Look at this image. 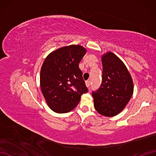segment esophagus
Returning a JSON list of instances; mask_svg holds the SVG:
<instances>
[{
	"mask_svg": "<svg viewBox=\"0 0 156 156\" xmlns=\"http://www.w3.org/2000/svg\"><path fill=\"white\" fill-rule=\"evenodd\" d=\"M86 85H87V87L88 88H90V80L86 81Z\"/></svg>",
	"mask_w": 156,
	"mask_h": 156,
	"instance_id": "obj_1",
	"label": "esophagus"
}]
</instances>
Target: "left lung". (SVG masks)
<instances>
[{
    "label": "left lung",
    "instance_id": "1",
    "mask_svg": "<svg viewBox=\"0 0 156 156\" xmlns=\"http://www.w3.org/2000/svg\"><path fill=\"white\" fill-rule=\"evenodd\" d=\"M101 84L92 91L94 106L102 115H118L130 100L133 84L125 64L117 55L108 52L102 57Z\"/></svg>",
    "mask_w": 156,
    "mask_h": 156
}]
</instances>
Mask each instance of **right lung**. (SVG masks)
<instances>
[{
	"label": "right lung",
	"instance_id": "1",
	"mask_svg": "<svg viewBox=\"0 0 156 156\" xmlns=\"http://www.w3.org/2000/svg\"><path fill=\"white\" fill-rule=\"evenodd\" d=\"M86 49L69 45L51 53L45 58L40 73L41 92L52 111L66 113L74 109L81 95L88 91L79 68Z\"/></svg>",
	"mask_w": 156,
	"mask_h": 156
}]
</instances>
